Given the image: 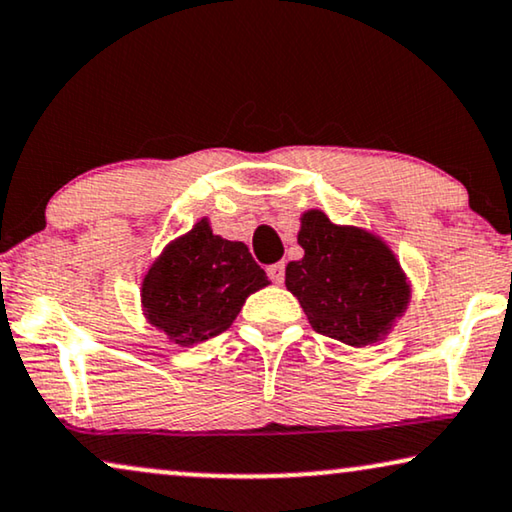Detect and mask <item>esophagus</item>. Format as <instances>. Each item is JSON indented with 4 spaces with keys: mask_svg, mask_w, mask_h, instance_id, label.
<instances>
[{
    "mask_svg": "<svg viewBox=\"0 0 512 512\" xmlns=\"http://www.w3.org/2000/svg\"><path fill=\"white\" fill-rule=\"evenodd\" d=\"M284 272H286V265H284V263H272V265H268V277H270L275 284H282V282H284Z\"/></svg>",
    "mask_w": 512,
    "mask_h": 512,
    "instance_id": "obj_1",
    "label": "esophagus"
}]
</instances>
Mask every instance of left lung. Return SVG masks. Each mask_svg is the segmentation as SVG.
Segmentation results:
<instances>
[{
    "mask_svg": "<svg viewBox=\"0 0 512 512\" xmlns=\"http://www.w3.org/2000/svg\"><path fill=\"white\" fill-rule=\"evenodd\" d=\"M298 244L305 256L286 265V289L314 331L352 347L380 340L410 298L387 244L366 230L335 226L317 209L303 216Z\"/></svg>",
    "mask_w": 512,
    "mask_h": 512,
    "instance_id": "8db88e82",
    "label": "left lung"
}]
</instances>
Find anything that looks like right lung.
Segmentation results:
<instances>
[{
  "mask_svg": "<svg viewBox=\"0 0 512 512\" xmlns=\"http://www.w3.org/2000/svg\"><path fill=\"white\" fill-rule=\"evenodd\" d=\"M263 286L268 277L247 244L223 240L200 221L151 265L142 303L153 326L188 347L226 331L244 300Z\"/></svg>",
  "mask_w": 512,
  "mask_h": 512,
  "instance_id": "1",
  "label": "right lung"
}]
</instances>
